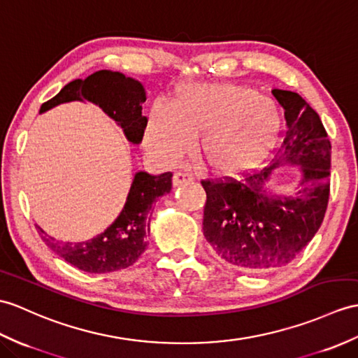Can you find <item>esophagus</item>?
<instances>
[{
    "label": "esophagus",
    "mask_w": 358,
    "mask_h": 358,
    "mask_svg": "<svg viewBox=\"0 0 358 358\" xmlns=\"http://www.w3.org/2000/svg\"><path fill=\"white\" fill-rule=\"evenodd\" d=\"M190 181H194V178L187 172H176V173H173V177H172V185L173 186L186 185V182H190Z\"/></svg>",
    "instance_id": "obj_1"
}]
</instances>
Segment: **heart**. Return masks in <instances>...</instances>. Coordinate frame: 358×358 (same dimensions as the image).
I'll use <instances>...</instances> for the list:
<instances>
[{
    "label": "heart",
    "instance_id": "1",
    "mask_svg": "<svg viewBox=\"0 0 358 358\" xmlns=\"http://www.w3.org/2000/svg\"><path fill=\"white\" fill-rule=\"evenodd\" d=\"M280 117L271 99L235 84H195L177 90L172 105L149 111L145 143L168 164L185 155L195 136L198 154L213 176L239 177L276 146Z\"/></svg>",
    "mask_w": 358,
    "mask_h": 358
}]
</instances>
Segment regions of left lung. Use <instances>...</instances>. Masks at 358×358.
Instances as JSON below:
<instances>
[{"mask_svg": "<svg viewBox=\"0 0 358 358\" xmlns=\"http://www.w3.org/2000/svg\"><path fill=\"white\" fill-rule=\"evenodd\" d=\"M271 93L285 110L284 154L270 168L239 180L201 181L207 243L224 264L245 271H270L292 262L317 234L329 199L331 141L319 114L293 91ZM282 162L301 166L294 196L271 194L264 186Z\"/></svg>", "mask_w": 358, "mask_h": 358, "instance_id": "left-lung-1", "label": "left lung"}]
</instances>
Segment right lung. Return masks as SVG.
<instances>
[{
    "instance_id": "1",
    "label": "right lung",
    "mask_w": 358,
    "mask_h": 358,
    "mask_svg": "<svg viewBox=\"0 0 358 358\" xmlns=\"http://www.w3.org/2000/svg\"><path fill=\"white\" fill-rule=\"evenodd\" d=\"M82 99L101 106L120 124L131 143H141L148 119L141 115V103L146 101V93L138 80L119 71H96L87 79L66 84L53 99L41 105L39 113ZM171 189L172 172L162 176L137 172L122 212L103 234L84 243H61L38 227L41 238L56 255L82 271L110 273L127 268L146 250L152 204L157 198L169 194Z\"/></svg>"
}]
</instances>
